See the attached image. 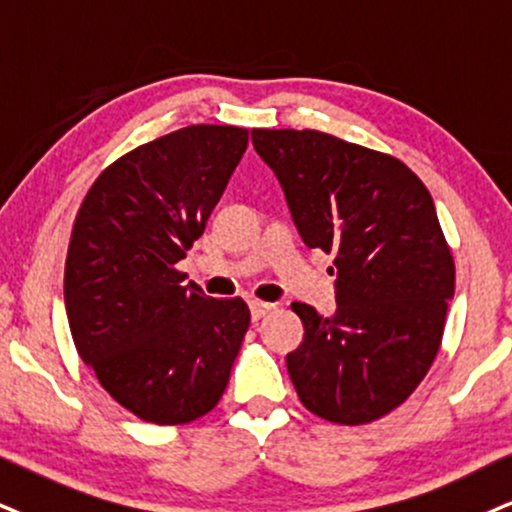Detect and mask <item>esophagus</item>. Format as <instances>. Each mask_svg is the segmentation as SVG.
Masks as SVG:
<instances>
[{"label": "esophagus", "mask_w": 512, "mask_h": 512, "mask_svg": "<svg viewBox=\"0 0 512 512\" xmlns=\"http://www.w3.org/2000/svg\"><path fill=\"white\" fill-rule=\"evenodd\" d=\"M249 308H251V318L254 320H261V318H266V315L273 311V304H268V301H251L249 304Z\"/></svg>", "instance_id": "1"}]
</instances>
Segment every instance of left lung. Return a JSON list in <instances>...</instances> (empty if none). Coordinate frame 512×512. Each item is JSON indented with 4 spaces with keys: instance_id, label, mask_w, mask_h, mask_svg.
Masks as SVG:
<instances>
[{
    "instance_id": "obj_1",
    "label": "left lung",
    "mask_w": 512,
    "mask_h": 512,
    "mask_svg": "<svg viewBox=\"0 0 512 512\" xmlns=\"http://www.w3.org/2000/svg\"><path fill=\"white\" fill-rule=\"evenodd\" d=\"M301 239L334 256L337 311L292 304L296 394L337 425L401 406L437 356L456 266L432 194L406 163L318 130H251Z\"/></svg>"
}]
</instances>
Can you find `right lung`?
I'll use <instances>...</instances> for the list:
<instances>
[{
	"mask_svg": "<svg viewBox=\"0 0 512 512\" xmlns=\"http://www.w3.org/2000/svg\"><path fill=\"white\" fill-rule=\"evenodd\" d=\"M249 144L235 125H189L132 149L94 180L68 244L63 299L75 349L102 387L156 425L223 396L249 306L211 299L178 261Z\"/></svg>",
	"mask_w": 512,
	"mask_h": 512,
	"instance_id": "1",
	"label": "right lung"
}]
</instances>
